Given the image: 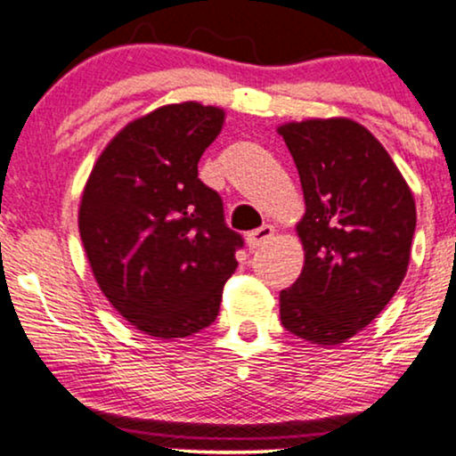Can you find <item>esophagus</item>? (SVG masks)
Instances as JSON below:
<instances>
[{
    "label": "esophagus",
    "mask_w": 456,
    "mask_h": 456,
    "mask_svg": "<svg viewBox=\"0 0 456 456\" xmlns=\"http://www.w3.org/2000/svg\"><path fill=\"white\" fill-rule=\"evenodd\" d=\"M272 235H274V227H272V224H261V227L253 229V232L246 235V244H248L250 248H259L261 244L268 242Z\"/></svg>",
    "instance_id": "esophagus-1"
}]
</instances>
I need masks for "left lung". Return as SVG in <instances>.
<instances>
[{
    "label": "left lung",
    "mask_w": 456,
    "mask_h": 456,
    "mask_svg": "<svg viewBox=\"0 0 456 456\" xmlns=\"http://www.w3.org/2000/svg\"><path fill=\"white\" fill-rule=\"evenodd\" d=\"M306 212L305 268L281 291V322L313 345H341L384 311L405 279L416 203L401 171L347 118L282 124Z\"/></svg>",
    "instance_id": "obj_1"
}]
</instances>
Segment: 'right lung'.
Returning a JSON list of instances; mask_svg holds the SVG:
<instances>
[{"label": "right lung", "instance_id": "1", "mask_svg": "<svg viewBox=\"0 0 456 456\" xmlns=\"http://www.w3.org/2000/svg\"><path fill=\"white\" fill-rule=\"evenodd\" d=\"M223 122V109L199 102L156 109L115 134L83 188L78 233L94 279L150 337L174 341L210 326L238 268L242 235L197 171Z\"/></svg>", "mask_w": 456, "mask_h": 456}]
</instances>
